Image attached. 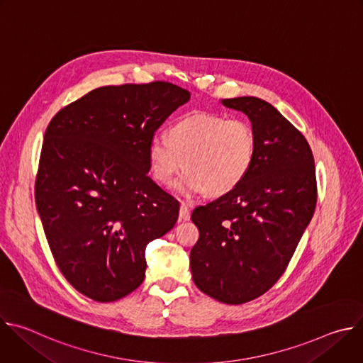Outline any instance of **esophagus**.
<instances>
[{"label": "esophagus", "instance_id": "esophagus-1", "mask_svg": "<svg viewBox=\"0 0 363 363\" xmlns=\"http://www.w3.org/2000/svg\"><path fill=\"white\" fill-rule=\"evenodd\" d=\"M191 218L189 205L186 202H181L179 205V221H188Z\"/></svg>", "mask_w": 363, "mask_h": 363}]
</instances>
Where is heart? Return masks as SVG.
Here are the masks:
<instances>
[{
    "label": "heart",
    "instance_id": "heart-1",
    "mask_svg": "<svg viewBox=\"0 0 363 363\" xmlns=\"http://www.w3.org/2000/svg\"><path fill=\"white\" fill-rule=\"evenodd\" d=\"M255 133L238 118L196 112L175 122L168 138L155 135L147 143V161L153 179L169 185L182 196L203 192L220 196L237 188L248 175L255 155Z\"/></svg>",
    "mask_w": 363,
    "mask_h": 363
}]
</instances>
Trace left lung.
<instances>
[{"mask_svg": "<svg viewBox=\"0 0 363 363\" xmlns=\"http://www.w3.org/2000/svg\"><path fill=\"white\" fill-rule=\"evenodd\" d=\"M221 103L248 116L254 162L237 188L194 210L199 238L189 264L202 293L242 304L284 273L316 208V171L304 136L269 101L244 96Z\"/></svg>", "mask_w": 363, "mask_h": 363, "instance_id": "8db88e82", "label": "left lung"}]
</instances>
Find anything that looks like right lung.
Instances as JSON below:
<instances>
[{"instance_id":"obj_1","label":"right lung","mask_w":363,"mask_h":363,"mask_svg":"<svg viewBox=\"0 0 363 363\" xmlns=\"http://www.w3.org/2000/svg\"><path fill=\"white\" fill-rule=\"evenodd\" d=\"M191 93L168 82L99 87L47 126L35 205L57 267L82 294L138 289L145 250L174 228L179 203L149 177L147 143Z\"/></svg>"}]
</instances>
